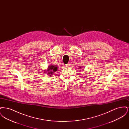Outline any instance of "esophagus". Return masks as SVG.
I'll use <instances>...</instances> for the list:
<instances>
[{
  "label": "esophagus",
  "mask_w": 129,
  "mask_h": 129,
  "mask_svg": "<svg viewBox=\"0 0 129 129\" xmlns=\"http://www.w3.org/2000/svg\"><path fill=\"white\" fill-rule=\"evenodd\" d=\"M70 63H68V64H65V67H68L70 66Z\"/></svg>",
  "instance_id": "34e87169"
}]
</instances>
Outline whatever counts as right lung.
Masks as SVG:
<instances>
[{"label":"right lung","instance_id":"right-lung-1","mask_svg":"<svg viewBox=\"0 0 129 129\" xmlns=\"http://www.w3.org/2000/svg\"><path fill=\"white\" fill-rule=\"evenodd\" d=\"M58 67H57L56 65H50L48 67V70H47V74L48 75L50 76L51 74H53L57 70Z\"/></svg>","mask_w":129,"mask_h":129}]
</instances>
